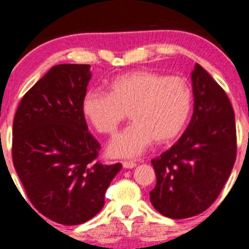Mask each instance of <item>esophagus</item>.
<instances>
[{"instance_id":"1","label":"esophagus","mask_w":249,"mask_h":249,"mask_svg":"<svg viewBox=\"0 0 249 249\" xmlns=\"http://www.w3.org/2000/svg\"><path fill=\"white\" fill-rule=\"evenodd\" d=\"M123 166L124 169H134L136 166V162L135 161H123Z\"/></svg>"}]
</instances>
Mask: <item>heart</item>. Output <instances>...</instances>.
Wrapping results in <instances>:
<instances>
[{
	"label": "heart",
	"mask_w": 249,
	"mask_h": 249,
	"mask_svg": "<svg viewBox=\"0 0 249 249\" xmlns=\"http://www.w3.org/2000/svg\"><path fill=\"white\" fill-rule=\"evenodd\" d=\"M192 105V88L184 78L137 70L114 78L108 94L88 91L82 112L92 127L105 135H114L130 112L134 123L112 140L108 153L136 158L154 140L166 143L176 139L187 124Z\"/></svg>",
	"instance_id": "obj_1"
}]
</instances>
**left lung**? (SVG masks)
<instances>
[{
	"label": "left lung",
	"mask_w": 249,
	"mask_h": 249,
	"mask_svg": "<svg viewBox=\"0 0 249 249\" xmlns=\"http://www.w3.org/2000/svg\"><path fill=\"white\" fill-rule=\"evenodd\" d=\"M194 113L180 139L152 160L155 210L172 219L207 210L222 192L236 160L235 114L224 90L199 64L192 72Z\"/></svg>",
	"instance_id": "obj_1"
}]
</instances>
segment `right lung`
<instances>
[{"mask_svg":"<svg viewBox=\"0 0 249 249\" xmlns=\"http://www.w3.org/2000/svg\"><path fill=\"white\" fill-rule=\"evenodd\" d=\"M90 78V65L52 67L24 95L13 122L12 157L27 197L64 225L95 217L122 169L96 161L101 147L82 112Z\"/></svg>","mask_w":249,"mask_h":249,"instance_id":"1","label":"right lung"}]
</instances>
